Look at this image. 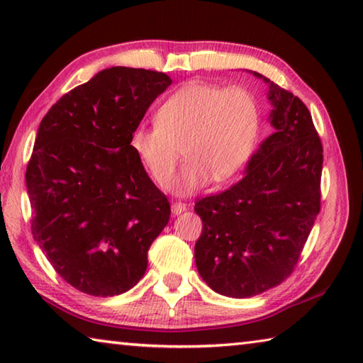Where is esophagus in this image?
Instances as JSON below:
<instances>
[{"instance_id": "1", "label": "esophagus", "mask_w": 363, "mask_h": 363, "mask_svg": "<svg viewBox=\"0 0 363 363\" xmlns=\"http://www.w3.org/2000/svg\"><path fill=\"white\" fill-rule=\"evenodd\" d=\"M186 210H187V205L181 203V201H174V203L171 205V213H173V216H179V214Z\"/></svg>"}]
</instances>
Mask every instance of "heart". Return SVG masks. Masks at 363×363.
<instances>
[{"label":"heart","mask_w":363,"mask_h":363,"mask_svg":"<svg viewBox=\"0 0 363 363\" xmlns=\"http://www.w3.org/2000/svg\"><path fill=\"white\" fill-rule=\"evenodd\" d=\"M259 125V107L248 89L190 82L158 107L155 126L131 133L130 149L150 179L164 187L174 174L181 147L187 163L169 189L192 195L210 181H229L245 167Z\"/></svg>","instance_id":"obj_1"}]
</instances>
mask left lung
<instances>
[{"instance_id": "1", "label": "left lung", "mask_w": 363, "mask_h": 363, "mask_svg": "<svg viewBox=\"0 0 363 363\" xmlns=\"http://www.w3.org/2000/svg\"><path fill=\"white\" fill-rule=\"evenodd\" d=\"M269 86L272 134L248 160L230 189L195 203L203 230L195 264L223 296L250 298L293 272L320 211L323 149L299 97L251 72Z\"/></svg>"}]
</instances>
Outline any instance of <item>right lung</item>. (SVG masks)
<instances>
[{"instance_id": "obj_1", "label": "right lung", "mask_w": 363, "mask_h": 363, "mask_svg": "<svg viewBox=\"0 0 363 363\" xmlns=\"http://www.w3.org/2000/svg\"><path fill=\"white\" fill-rule=\"evenodd\" d=\"M167 73L112 67L49 108L27 167L32 233L56 272L93 296L138 284L169 220L168 199L130 149Z\"/></svg>"}]
</instances>
